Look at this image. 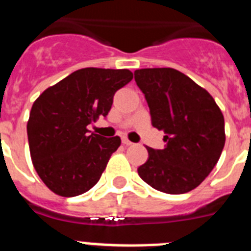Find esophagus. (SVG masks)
Instances as JSON below:
<instances>
[{
  "label": "esophagus",
  "mask_w": 251,
  "mask_h": 251,
  "mask_svg": "<svg viewBox=\"0 0 251 251\" xmlns=\"http://www.w3.org/2000/svg\"><path fill=\"white\" fill-rule=\"evenodd\" d=\"M122 143H123L124 146H132L133 145L132 142H130L128 138H126V137H123V138H122Z\"/></svg>",
  "instance_id": "1"
}]
</instances>
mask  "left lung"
<instances>
[{"mask_svg": "<svg viewBox=\"0 0 251 251\" xmlns=\"http://www.w3.org/2000/svg\"><path fill=\"white\" fill-rule=\"evenodd\" d=\"M137 85L150 106L152 126L163 130V150L148 151L138 167L146 183L171 195L186 194L202 182L225 146V122L210 93L172 68L139 69Z\"/></svg>", "mask_w": 251, "mask_h": 251, "instance_id": "1", "label": "left lung"}]
</instances>
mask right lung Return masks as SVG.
I'll return each instance as SVG.
<instances>
[{"label": "right lung", "mask_w": 251, "mask_h": 251, "mask_svg": "<svg viewBox=\"0 0 251 251\" xmlns=\"http://www.w3.org/2000/svg\"><path fill=\"white\" fill-rule=\"evenodd\" d=\"M132 79L128 69L84 68L34 101L27 122L31 159L54 194L77 196L98 182L121 138L89 134L86 127L108 115L115 92Z\"/></svg>", "instance_id": "right-lung-1"}]
</instances>
